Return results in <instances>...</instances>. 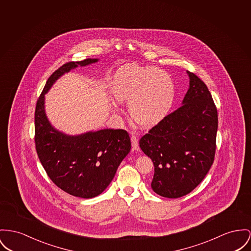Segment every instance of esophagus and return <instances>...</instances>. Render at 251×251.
<instances>
[{
    "instance_id": "obj_1",
    "label": "esophagus",
    "mask_w": 251,
    "mask_h": 251,
    "mask_svg": "<svg viewBox=\"0 0 251 251\" xmlns=\"http://www.w3.org/2000/svg\"><path fill=\"white\" fill-rule=\"evenodd\" d=\"M130 139H131V143H132V147H133L134 150L139 151V141H138L137 136L133 132H131V134H130Z\"/></svg>"
}]
</instances>
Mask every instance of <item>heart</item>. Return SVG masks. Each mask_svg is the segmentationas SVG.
Instances as JSON below:
<instances>
[{
	"label": "heart",
	"mask_w": 251,
	"mask_h": 251,
	"mask_svg": "<svg viewBox=\"0 0 251 251\" xmlns=\"http://www.w3.org/2000/svg\"><path fill=\"white\" fill-rule=\"evenodd\" d=\"M118 100L129 102V112L138 124L151 126L167 116L175 98L174 84L157 67L129 65L121 68L113 81Z\"/></svg>",
	"instance_id": "obj_1"
}]
</instances>
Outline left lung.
<instances>
[{
  "label": "left lung",
  "instance_id": "obj_1",
  "mask_svg": "<svg viewBox=\"0 0 251 251\" xmlns=\"http://www.w3.org/2000/svg\"><path fill=\"white\" fill-rule=\"evenodd\" d=\"M189 88L183 104L140 139L154 165L153 191L180 198L203 180L214 162L218 113L207 86L187 71Z\"/></svg>",
  "mask_w": 251,
  "mask_h": 251
}]
</instances>
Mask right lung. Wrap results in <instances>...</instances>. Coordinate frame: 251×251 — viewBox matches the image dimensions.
I'll return each mask as SVG.
<instances>
[{
    "mask_svg": "<svg viewBox=\"0 0 251 251\" xmlns=\"http://www.w3.org/2000/svg\"><path fill=\"white\" fill-rule=\"evenodd\" d=\"M98 59L68 62L55 70L47 81L35 109V146L42 166L51 181L68 194L93 198L112 181L117 168L131 149L124 129H101L67 136L59 132L45 113V94L54 82L72 68L96 63Z\"/></svg>",
    "mask_w": 251,
    "mask_h": 251,
    "instance_id": "obj_1",
    "label": "right lung"
}]
</instances>
